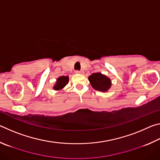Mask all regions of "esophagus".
<instances>
[{
    "instance_id": "esophagus-1",
    "label": "esophagus",
    "mask_w": 160,
    "mask_h": 160,
    "mask_svg": "<svg viewBox=\"0 0 160 160\" xmlns=\"http://www.w3.org/2000/svg\"><path fill=\"white\" fill-rule=\"evenodd\" d=\"M75 72H76V73H78V74H82L83 71H82V70H76Z\"/></svg>"
}]
</instances>
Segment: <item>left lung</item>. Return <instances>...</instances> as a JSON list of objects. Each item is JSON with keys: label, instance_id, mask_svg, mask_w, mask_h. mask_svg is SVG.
I'll list each match as a JSON object with an SVG mask.
<instances>
[{"label": "left lung", "instance_id": "left-lung-1", "mask_svg": "<svg viewBox=\"0 0 160 160\" xmlns=\"http://www.w3.org/2000/svg\"><path fill=\"white\" fill-rule=\"evenodd\" d=\"M88 80L92 87L97 91L105 92L112 87V80L110 78L104 74H102L101 72L92 73L88 77Z\"/></svg>", "mask_w": 160, "mask_h": 160}]
</instances>
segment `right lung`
I'll list each match as a JSON object with an SVG mask.
<instances>
[{
  "label": "right lung",
  "instance_id": "right-lung-1",
  "mask_svg": "<svg viewBox=\"0 0 160 160\" xmlns=\"http://www.w3.org/2000/svg\"><path fill=\"white\" fill-rule=\"evenodd\" d=\"M69 82V77L68 76H64V75H62V76L58 77L57 79H56V83L54 84L53 87V90L56 91H60L66 87L68 83Z\"/></svg>",
  "mask_w": 160,
  "mask_h": 160
}]
</instances>
